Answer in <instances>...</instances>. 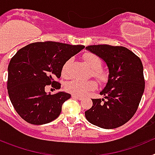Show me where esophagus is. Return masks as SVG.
Wrapping results in <instances>:
<instances>
[{
	"label": "esophagus",
	"instance_id": "esophagus-1",
	"mask_svg": "<svg viewBox=\"0 0 155 155\" xmlns=\"http://www.w3.org/2000/svg\"><path fill=\"white\" fill-rule=\"evenodd\" d=\"M72 98H77V99H78V100L84 99V98H83V97H81V96H78V95H74V94H73V95H72Z\"/></svg>",
	"mask_w": 155,
	"mask_h": 155
}]
</instances>
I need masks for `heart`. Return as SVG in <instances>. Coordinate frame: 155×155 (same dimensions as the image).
I'll use <instances>...</instances> for the list:
<instances>
[{
  "mask_svg": "<svg viewBox=\"0 0 155 155\" xmlns=\"http://www.w3.org/2000/svg\"><path fill=\"white\" fill-rule=\"evenodd\" d=\"M84 60L88 66L92 69V75L101 83H104L107 80V74L102 68V60L98 56L94 53H86L84 56ZM71 60H68L62 67V76L64 78L70 77L69 66ZM97 87V83L94 80L82 81L79 79H74L68 82L65 85L67 91L78 96H83L89 91H93Z\"/></svg>",
  "mask_w": 155,
  "mask_h": 155,
  "instance_id": "b5f03b06",
  "label": "heart"
}]
</instances>
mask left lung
<instances>
[{
	"instance_id": "1",
	"label": "left lung",
	"mask_w": 155,
	"mask_h": 155,
	"mask_svg": "<svg viewBox=\"0 0 155 155\" xmlns=\"http://www.w3.org/2000/svg\"><path fill=\"white\" fill-rule=\"evenodd\" d=\"M103 60L109 74L106 86L94 98L85 117L91 124L104 129L121 127L137 112L144 91L143 68L140 59L127 48L110 45H93L85 48Z\"/></svg>"
}]
</instances>
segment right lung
I'll return each mask as SVG.
<instances>
[{"mask_svg": "<svg viewBox=\"0 0 155 155\" xmlns=\"http://www.w3.org/2000/svg\"><path fill=\"white\" fill-rule=\"evenodd\" d=\"M84 48L46 41L30 43L15 54L8 65L7 88L14 108L23 120L42 125L60 116L62 105L71 94L64 91L47 94L45 88L48 85L61 88L56 80L61 78L63 65Z\"/></svg>", "mask_w": 155, "mask_h": 155, "instance_id": "right-lung-1", "label": "right lung"}]
</instances>
